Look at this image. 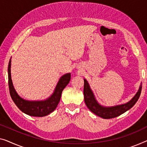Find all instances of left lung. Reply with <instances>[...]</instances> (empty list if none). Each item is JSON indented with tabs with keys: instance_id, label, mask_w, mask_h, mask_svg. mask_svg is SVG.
<instances>
[{
	"instance_id": "left-lung-1",
	"label": "left lung",
	"mask_w": 147,
	"mask_h": 147,
	"mask_svg": "<svg viewBox=\"0 0 147 147\" xmlns=\"http://www.w3.org/2000/svg\"><path fill=\"white\" fill-rule=\"evenodd\" d=\"M84 102L86 103V106L92 112H93L94 114L99 116V117L104 118V119H111V118L116 117L131 109L139 100L142 90V84H141L136 95L129 102L126 103V104L119 105V106L107 108V107L100 106L96 102L92 92L89 86L88 83L85 79L84 80Z\"/></svg>"
}]
</instances>
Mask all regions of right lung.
<instances>
[{"mask_svg": "<svg viewBox=\"0 0 147 147\" xmlns=\"http://www.w3.org/2000/svg\"><path fill=\"white\" fill-rule=\"evenodd\" d=\"M11 59L8 63V86H9L10 94L13 102L15 103L18 108L26 114L35 116V117H43L53 112L57 106L60 101L61 94L63 89L69 84L71 80V74L68 73L63 75L59 81L54 93L51 97L44 101H28L22 99L18 95L13 86L10 73Z\"/></svg>", "mask_w": 147, "mask_h": 147, "instance_id": "right-lung-1", "label": "right lung"}]
</instances>
